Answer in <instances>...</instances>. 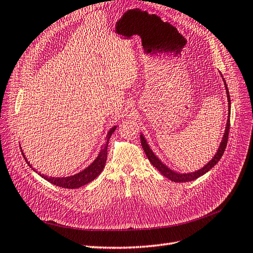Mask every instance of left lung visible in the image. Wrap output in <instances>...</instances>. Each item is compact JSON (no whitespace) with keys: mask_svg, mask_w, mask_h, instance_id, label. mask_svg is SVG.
I'll return each mask as SVG.
<instances>
[{"mask_svg":"<svg viewBox=\"0 0 253 253\" xmlns=\"http://www.w3.org/2000/svg\"><path fill=\"white\" fill-rule=\"evenodd\" d=\"M222 77V76H221ZM224 82V87H225V92H226V97H228V103H229V113H228V121H226V126H225V130L223 133V137L221 140V143L219 145V148L217 153L215 154V156L212 157V159H211L210 163H207L203 168H201L200 170L194 171V172H190V173H177L175 171L171 170L170 168H168L166 165H164L161 163V160L153 153V151L151 150L150 145L147 144V142L144 138L143 134H140V139H141V144L142 147L146 154V156L148 158V160L151 161V164L156 168V169L163 174L164 176L168 177L172 182L175 183H185V182H191V180L197 179L198 177L204 175L206 172H209L211 168H213L218 161L220 160V158L222 157V155L224 153V150L226 147V143H228V139H229V131H230V114H231V99H230V94H229V89H228V85L223 79Z\"/></svg>","mask_w":253,"mask_h":253,"instance_id":"obj_1","label":"left lung"}]
</instances>
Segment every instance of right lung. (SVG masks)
<instances>
[{
    "mask_svg": "<svg viewBox=\"0 0 253 253\" xmlns=\"http://www.w3.org/2000/svg\"><path fill=\"white\" fill-rule=\"evenodd\" d=\"M115 129H116V126H114V127L110 129L109 132L107 133V137H106V143L101 146L98 156H97V158L93 161L92 164H90L87 168H85L84 170H82L81 172L75 174V175L66 176V177H48L46 175H42V174H40V175L42 178L48 180L49 183L53 184L55 186L62 187V188L76 189V188H79V187H81V186H84V185L90 183L92 180H94L97 176H98L103 170V167H105L106 161H107V154H108L107 150H108L109 139L112 135V133L114 132ZM21 153L23 155L25 161H27V164L32 168V166L30 165V163L27 160V158H25L22 150H21Z\"/></svg>",
    "mask_w": 253,
    "mask_h": 253,
    "instance_id": "1",
    "label": "right lung"
}]
</instances>
